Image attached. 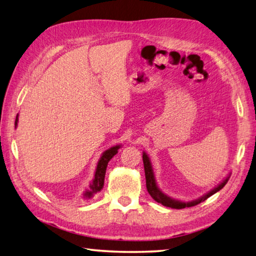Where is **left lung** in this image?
<instances>
[{"instance_id":"1","label":"left lung","mask_w":256,"mask_h":256,"mask_svg":"<svg viewBox=\"0 0 256 256\" xmlns=\"http://www.w3.org/2000/svg\"><path fill=\"white\" fill-rule=\"evenodd\" d=\"M143 164H144V171H145V178H146V188H148V192L150 193V195L153 198V200H155L158 203H161L162 205H164V206L176 208V210L195 206V205H198V203L205 201V200L208 198L210 196H212L213 194L218 192L220 190H222L224 188V185L228 183V178H230V174H228V176L218 185V186H215L214 188L211 190V191L208 192L206 194H204L203 196L198 198V200H194V201L183 202V201H180V200H175V198L168 196L166 194H164L161 190L158 188L156 181H155V176H154L151 161H150V158L148 156V154L145 152H143Z\"/></svg>"}]
</instances>
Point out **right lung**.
<instances>
[{"instance_id":"add662e5","label":"right lung","mask_w":256,"mask_h":256,"mask_svg":"<svg viewBox=\"0 0 256 256\" xmlns=\"http://www.w3.org/2000/svg\"><path fill=\"white\" fill-rule=\"evenodd\" d=\"M18 114L16 118H15V128L18 126ZM120 148H121V144L115 145V146H112L111 148H108V150H106V151L103 152L102 156L100 158L98 162L93 181L91 184H90L88 188L83 194L84 198H92L95 194L98 193L103 188L105 172H106L108 164L110 162V160H111L114 155L118 153Z\"/></svg>"}]
</instances>
